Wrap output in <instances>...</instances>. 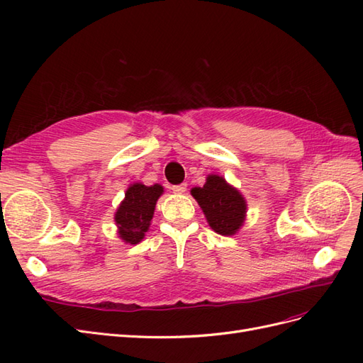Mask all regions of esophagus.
I'll return each instance as SVG.
<instances>
[{"label": "esophagus", "mask_w": 363, "mask_h": 363, "mask_svg": "<svg viewBox=\"0 0 363 363\" xmlns=\"http://www.w3.org/2000/svg\"><path fill=\"white\" fill-rule=\"evenodd\" d=\"M186 188H188V184L186 183H182V184H175V186H172V192L174 194H184L186 192Z\"/></svg>", "instance_id": "34e87169"}]
</instances>
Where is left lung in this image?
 Wrapping results in <instances>:
<instances>
[{
    "label": "left lung",
    "instance_id": "1",
    "mask_svg": "<svg viewBox=\"0 0 363 363\" xmlns=\"http://www.w3.org/2000/svg\"><path fill=\"white\" fill-rule=\"evenodd\" d=\"M191 194L199 201L208 225L218 235L233 236L244 225L247 201L224 177L207 175L203 188H194Z\"/></svg>",
    "mask_w": 363,
    "mask_h": 363
}]
</instances>
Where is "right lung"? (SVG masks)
<instances>
[{
  "instance_id": "1",
  "label": "right lung",
  "mask_w": 363,
  "mask_h": 363,
  "mask_svg": "<svg viewBox=\"0 0 363 363\" xmlns=\"http://www.w3.org/2000/svg\"><path fill=\"white\" fill-rule=\"evenodd\" d=\"M163 194L160 184H131L115 213L118 235L125 244L136 245L148 232L156 203Z\"/></svg>"
}]
</instances>
